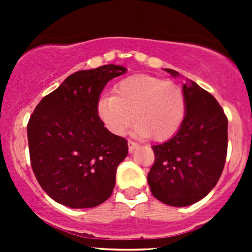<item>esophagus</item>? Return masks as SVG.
<instances>
[{
    "label": "esophagus",
    "instance_id": "34e87169",
    "mask_svg": "<svg viewBox=\"0 0 252 252\" xmlns=\"http://www.w3.org/2000/svg\"><path fill=\"white\" fill-rule=\"evenodd\" d=\"M139 146V144H136L135 141H131V140H129L128 141V147H129V151H134V150L136 149V147Z\"/></svg>",
    "mask_w": 252,
    "mask_h": 252
}]
</instances>
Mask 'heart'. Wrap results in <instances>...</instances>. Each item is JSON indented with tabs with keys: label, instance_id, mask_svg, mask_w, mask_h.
Here are the masks:
<instances>
[{
	"label": "heart",
	"instance_id": "obj_1",
	"mask_svg": "<svg viewBox=\"0 0 252 252\" xmlns=\"http://www.w3.org/2000/svg\"><path fill=\"white\" fill-rule=\"evenodd\" d=\"M96 112L105 128L114 135L126 134L134 119V134L164 141L184 122L187 98L177 84L138 74L119 81L114 86V95L101 96Z\"/></svg>",
	"mask_w": 252,
	"mask_h": 252
}]
</instances>
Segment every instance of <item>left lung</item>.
Segmentation results:
<instances>
[{
  "mask_svg": "<svg viewBox=\"0 0 252 252\" xmlns=\"http://www.w3.org/2000/svg\"><path fill=\"white\" fill-rule=\"evenodd\" d=\"M173 77L179 73L164 69ZM187 113L173 138L154 145V166L147 174L152 195L163 204L184 207L204 199L224 168L228 118L220 103L195 81L183 85Z\"/></svg>",
  "mask_w": 252,
  "mask_h": 252,
  "instance_id": "1",
  "label": "left lung"
}]
</instances>
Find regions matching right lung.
<instances>
[{
  "instance_id": "1",
  "label": "right lung",
  "mask_w": 252,
  "mask_h": 252,
  "mask_svg": "<svg viewBox=\"0 0 252 252\" xmlns=\"http://www.w3.org/2000/svg\"><path fill=\"white\" fill-rule=\"evenodd\" d=\"M126 68L106 64L69 75L36 106L28 123L32 168L45 192L70 208L112 195L128 141L108 131L96 112L100 94Z\"/></svg>"
}]
</instances>
